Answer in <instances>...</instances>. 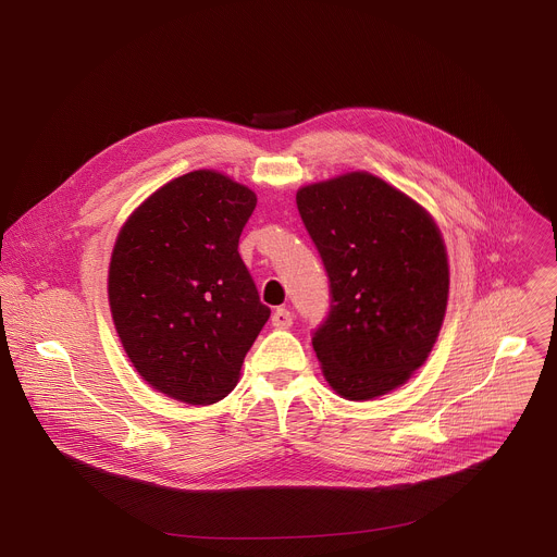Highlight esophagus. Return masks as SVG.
I'll return each instance as SVG.
<instances>
[{"instance_id":"34e87169","label":"esophagus","mask_w":557,"mask_h":557,"mask_svg":"<svg viewBox=\"0 0 557 557\" xmlns=\"http://www.w3.org/2000/svg\"><path fill=\"white\" fill-rule=\"evenodd\" d=\"M271 322L275 329H288L293 324V312L288 308H275Z\"/></svg>"}]
</instances>
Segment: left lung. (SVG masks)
I'll return each instance as SVG.
<instances>
[{"label": "left lung", "instance_id": "8db88e82", "mask_svg": "<svg viewBox=\"0 0 557 557\" xmlns=\"http://www.w3.org/2000/svg\"><path fill=\"white\" fill-rule=\"evenodd\" d=\"M331 282L312 348L331 387L368 401L419 370L447 308L449 267L432 215L385 181L352 172L297 191Z\"/></svg>", "mask_w": 557, "mask_h": 557}]
</instances>
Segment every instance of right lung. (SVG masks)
Listing matches in <instances>:
<instances>
[{"label":"right lung","instance_id":"add662e5","mask_svg":"<svg viewBox=\"0 0 557 557\" xmlns=\"http://www.w3.org/2000/svg\"><path fill=\"white\" fill-rule=\"evenodd\" d=\"M256 194L213 170L153 191L123 224L108 297L121 344L158 392L191 406L235 387L271 308L237 243Z\"/></svg>","mask_w":557,"mask_h":557}]
</instances>
